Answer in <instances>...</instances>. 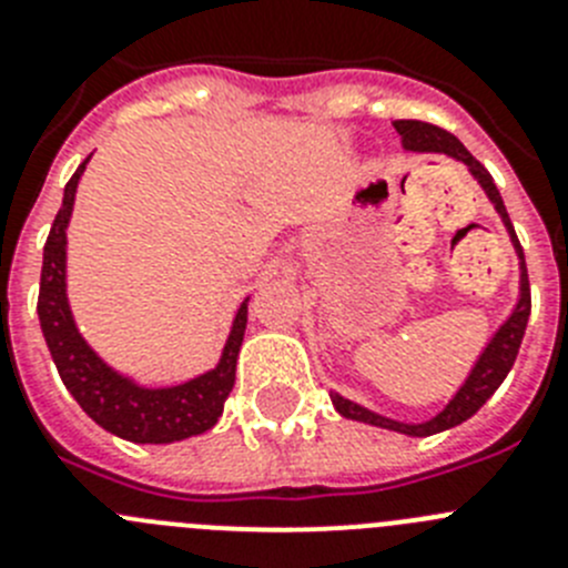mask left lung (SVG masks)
Returning a JSON list of instances; mask_svg holds the SVG:
<instances>
[{
    "instance_id": "1",
    "label": "left lung",
    "mask_w": 568,
    "mask_h": 568,
    "mask_svg": "<svg viewBox=\"0 0 568 568\" xmlns=\"http://www.w3.org/2000/svg\"><path fill=\"white\" fill-rule=\"evenodd\" d=\"M395 130L400 133V142H404L406 150H418V153H446L464 162L466 168L471 170V175L478 179L480 187L486 190L491 202H495V210L500 213L504 224L509 227L511 235V244L518 250L520 255V301L515 313L509 315L504 327L498 329V335L489 341V346L484 349V355L478 358L471 375L466 378V384L460 386L458 395H455L449 404H446L444 413L435 415L433 420H426V424H398V420H389V418H381V415L369 413L364 406L353 404V400L341 398V395L333 393V404L344 418H353V420H364V424H373L381 426V429H393V433H404V435H413V438H426V435H435V433H444V429H453V426L464 424L466 418L478 413L480 406L491 398V393L504 384V378L509 375L511 364L518 358V349H520V341H524L526 333V321H529L531 313V290H529V273H526V261H524V247H520L518 235H515V227L509 222V213L504 207V199H500L498 187L491 182V175L486 173L484 164L464 148V144L455 139L449 130L438 128V124H429V122H418V119H398L395 122Z\"/></svg>"
}]
</instances>
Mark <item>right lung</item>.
<instances>
[{"label":"right lung","instance_id":"right-lung-1","mask_svg":"<svg viewBox=\"0 0 568 568\" xmlns=\"http://www.w3.org/2000/svg\"><path fill=\"white\" fill-rule=\"evenodd\" d=\"M88 162L90 159H84L77 173L70 175V182L64 184L62 207L53 219L48 241H44L37 313L50 358L84 413L119 438L133 440V444H170V440L207 433L210 426H215V420L222 418L224 400L235 384V361H239L244 327H247V304H241L222 361L213 373L199 375L187 384L168 386V389H144V386H135L133 381L113 373L84 344L73 324V315H70L68 295H64V244H68L64 230H68L70 210H73L79 175Z\"/></svg>","mask_w":568,"mask_h":568}]
</instances>
